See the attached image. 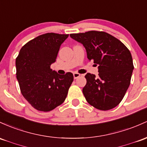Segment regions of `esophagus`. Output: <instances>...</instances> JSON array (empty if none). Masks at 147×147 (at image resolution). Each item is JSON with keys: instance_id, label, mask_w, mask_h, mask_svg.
<instances>
[{"instance_id": "34e87169", "label": "esophagus", "mask_w": 147, "mask_h": 147, "mask_svg": "<svg viewBox=\"0 0 147 147\" xmlns=\"http://www.w3.org/2000/svg\"><path fill=\"white\" fill-rule=\"evenodd\" d=\"M80 76H81V75H80V74H79V73H77V72H74V73H73V77H74V78H75V79H77L78 77H80Z\"/></svg>"}]
</instances>
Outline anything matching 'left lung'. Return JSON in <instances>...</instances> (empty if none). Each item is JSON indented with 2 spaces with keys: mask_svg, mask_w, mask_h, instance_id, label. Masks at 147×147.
Masks as SVG:
<instances>
[{
  "mask_svg": "<svg viewBox=\"0 0 147 147\" xmlns=\"http://www.w3.org/2000/svg\"><path fill=\"white\" fill-rule=\"evenodd\" d=\"M70 38L83 45L87 58L98 65V75L87 73L84 96L100 110L117 107L125 96L134 69L128 48L120 40L102 31L74 33Z\"/></svg>",
  "mask_w": 147,
  "mask_h": 147,
  "instance_id": "obj_1",
  "label": "left lung"
}]
</instances>
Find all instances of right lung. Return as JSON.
Masks as SVG:
<instances>
[{"label":"right lung","instance_id":"right-lung-1","mask_svg":"<svg viewBox=\"0 0 147 147\" xmlns=\"http://www.w3.org/2000/svg\"><path fill=\"white\" fill-rule=\"evenodd\" d=\"M68 35L54 33L39 35L24 45L16 59L21 92L39 111L49 112L62 104L73 82L71 72L59 75L50 68Z\"/></svg>","mask_w":147,"mask_h":147}]
</instances>
